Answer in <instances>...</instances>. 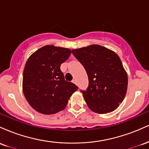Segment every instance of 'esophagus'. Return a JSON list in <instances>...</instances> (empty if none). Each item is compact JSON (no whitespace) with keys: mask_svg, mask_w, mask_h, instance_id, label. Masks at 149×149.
<instances>
[{"mask_svg":"<svg viewBox=\"0 0 149 149\" xmlns=\"http://www.w3.org/2000/svg\"><path fill=\"white\" fill-rule=\"evenodd\" d=\"M72 83H75V84H76V83H77L76 80V79H73V80H72Z\"/></svg>","mask_w":149,"mask_h":149,"instance_id":"obj_1","label":"esophagus"}]
</instances>
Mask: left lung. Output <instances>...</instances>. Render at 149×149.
<instances>
[{
    "label": "left lung",
    "instance_id": "1",
    "mask_svg": "<svg viewBox=\"0 0 149 149\" xmlns=\"http://www.w3.org/2000/svg\"><path fill=\"white\" fill-rule=\"evenodd\" d=\"M88 76L87 90H81L92 111L107 113L118 107L125 97L127 75L116 52L99 45L72 49Z\"/></svg>",
    "mask_w": 149,
    "mask_h": 149
}]
</instances>
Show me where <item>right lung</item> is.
Here are the masks:
<instances>
[{"mask_svg": "<svg viewBox=\"0 0 149 149\" xmlns=\"http://www.w3.org/2000/svg\"><path fill=\"white\" fill-rule=\"evenodd\" d=\"M71 49L45 45L33 52L23 72L22 89L26 100L40 113L49 115L64 110L78 87L64 79L60 65L71 55Z\"/></svg>", "mask_w": 149, "mask_h": 149, "instance_id": "obj_1", "label": "right lung"}]
</instances>
